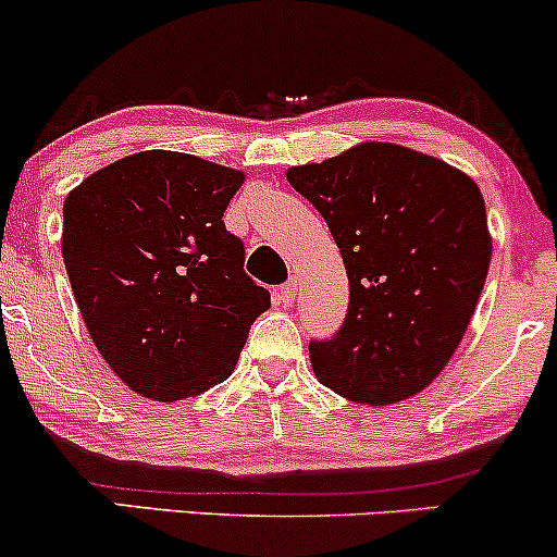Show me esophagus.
I'll return each instance as SVG.
<instances>
[{"instance_id":"34e87169","label":"esophagus","mask_w":557,"mask_h":557,"mask_svg":"<svg viewBox=\"0 0 557 557\" xmlns=\"http://www.w3.org/2000/svg\"><path fill=\"white\" fill-rule=\"evenodd\" d=\"M274 296H277V300H280V304H283V306H293V304H296V296H298L296 280H290V283L280 285Z\"/></svg>"}]
</instances>
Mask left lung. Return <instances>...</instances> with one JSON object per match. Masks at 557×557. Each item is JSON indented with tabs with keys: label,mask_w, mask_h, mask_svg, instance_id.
<instances>
[{
	"label": "left lung",
	"mask_w": 557,
	"mask_h": 557,
	"mask_svg": "<svg viewBox=\"0 0 557 557\" xmlns=\"http://www.w3.org/2000/svg\"><path fill=\"white\" fill-rule=\"evenodd\" d=\"M287 183L330 225L348 274V314L311 343L324 387L389 406L430 387L463 341L492 259L479 185L466 172L387 140H363Z\"/></svg>",
	"instance_id": "8db88e82"
}]
</instances>
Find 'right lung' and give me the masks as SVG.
<instances>
[{
	"mask_svg": "<svg viewBox=\"0 0 557 557\" xmlns=\"http://www.w3.org/2000/svg\"><path fill=\"white\" fill-rule=\"evenodd\" d=\"M246 175L181 151L96 170L62 207V259L88 335L133 393L175 403L233 374L270 293L222 214Z\"/></svg>",
	"mask_w": 557,
	"mask_h": 557,
	"instance_id": "add662e5",
	"label": "right lung"
}]
</instances>
